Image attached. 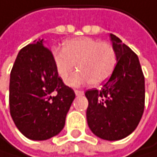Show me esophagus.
Segmentation results:
<instances>
[{"label": "esophagus", "instance_id": "esophagus-1", "mask_svg": "<svg viewBox=\"0 0 157 157\" xmlns=\"http://www.w3.org/2000/svg\"><path fill=\"white\" fill-rule=\"evenodd\" d=\"M75 94H76L77 96H81V95L84 94V92L81 91V90H75Z\"/></svg>", "mask_w": 157, "mask_h": 157}]
</instances>
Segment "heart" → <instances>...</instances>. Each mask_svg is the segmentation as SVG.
Returning <instances> with one entry per match:
<instances>
[{"instance_id":"1","label":"heart","mask_w":157,"mask_h":157,"mask_svg":"<svg viewBox=\"0 0 157 157\" xmlns=\"http://www.w3.org/2000/svg\"><path fill=\"white\" fill-rule=\"evenodd\" d=\"M52 60L58 77L66 79L71 86H79L91 82L101 85L110 78L117 63L114 48L107 42H100L90 37H80L67 40L63 50L52 51Z\"/></svg>"}]
</instances>
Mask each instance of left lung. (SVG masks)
I'll return each mask as SVG.
<instances>
[{"instance_id": "left-lung-1", "label": "left lung", "mask_w": 157, "mask_h": 157, "mask_svg": "<svg viewBox=\"0 0 157 157\" xmlns=\"http://www.w3.org/2000/svg\"><path fill=\"white\" fill-rule=\"evenodd\" d=\"M117 64L101 90L85 92L86 118L92 132L104 140L116 141L132 133L145 106V78L136 53L110 33Z\"/></svg>"}]
</instances>
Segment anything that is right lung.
Masks as SVG:
<instances>
[{
	"mask_svg": "<svg viewBox=\"0 0 157 157\" xmlns=\"http://www.w3.org/2000/svg\"><path fill=\"white\" fill-rule=\"evenodd\" d=\"M76 97L58 77L43 39L23 48L10 73L9 108L17 128L31 140H47L65 126Z\"/></svg>",
	"mask_w": 157,
	"mask_h": 157,
	"instance_id": "obj_1",
	"label": "right lung"
}]
</instances>
